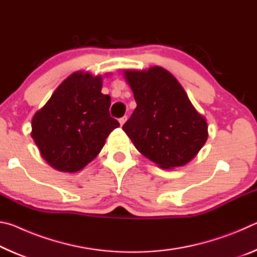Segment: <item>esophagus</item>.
<instances>
[{
  "label": "esophagus",
  "instance_id": "34e87169",
  "mask_svg": "<svg viewBox=\"0 0 257 257\" xmlns=\"http://www.w3.org/2000/svg\"><path fill=\"white\" fill-rule=\"evenodd\" d=\"M127 119H128V118H127V116H125V115L122 116V118L119 119V122H120V124H121V127H122V125L124 124V122H125V121H127Z\"/></svg>",
  "mask_w": 257,
  "mask_h": 257
}]
</instances>
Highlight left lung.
Masks as SVG:
<instances>
[{
  "mask_svg": "<svg viewBox=\"0 0 257 257\" xmlns=\"http://www.w3.org/2000/svg\"><path fill=\"white\" fill-rule=\"evenodd\" d=\"M123 73L137 107L122 129L135 147L162 169L188 163L205 144L208 133L205 118L179 81L161 67Z\"/></svg>",
  "mask_w": 257,
  "mask_h": 257,
  "instance_id": "obj_1",
  "label": "left lung"
}]
</instances>
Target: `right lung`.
<instances>
[{"instance_id": "1", "label": "right lung", "mask_w": 257, "mask_h": 257, "mask_svg": "<svg viewBox=\"0 0 257 257\" xmlns=\"http://www.w3.org/2000/svg\"><path fill=\"white\" fill-rule=\"evenodd\" d=\"M103 79L88 72L69 76L32 120V137L42 158L62 172H76L98 155L120 123L111 118Z\"/></svg>"}]
</instances>
